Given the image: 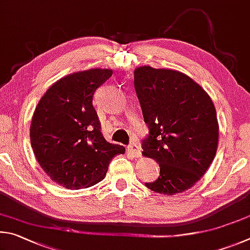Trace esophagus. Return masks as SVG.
Instances as JSON below:
<instances>
[{
  "label": "esophagus",
  "mask_w": 250,
  "mask_h": 250,
  "mask_svg": "<svg viewBox=\"0 0 250 250\" xmlns=\"http://www.w3.org/2000/svg\"><path fill=\"white\" fill-rule=\"evenodd\" d=\"M128 150L130 154H132V156L136 157V158L141 157V155H142V149H141V147H139L137 142L130 143V145L128 146Z\"/></svg>",
  "instance_id": "34e87169"
}]
</instances>
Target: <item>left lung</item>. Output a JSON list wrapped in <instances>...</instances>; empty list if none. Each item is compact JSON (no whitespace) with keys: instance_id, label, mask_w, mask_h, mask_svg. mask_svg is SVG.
<instances>
[{"instance_id":"obj_1","label":"left lung","mask_w":250,"mask_h":250,"mask_svg":"<svg viewBox=\"0 0 250 250\" xmlns=\"http://www.w3.org/2000/svg\"><path fill=\"white\" fill-rule=\"evenodd\" d=\"M134 86L149 133L144 156L159 164L157 180L145 186L173 195L198 182L215 157L216 111L208 94L187 74L149 65L134 71Z\"/></svg>"}]
</instances>
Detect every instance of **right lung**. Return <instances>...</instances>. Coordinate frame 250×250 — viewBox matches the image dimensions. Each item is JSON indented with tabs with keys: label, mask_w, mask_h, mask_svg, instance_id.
Masks as SVG:
<instances>
[{
	"label": "right lung",
	"mask_w": 250,
	"mask_h": 250,
	"mask_svg": "<svg viewBox=\"0 0 250 250\" xmlns=\"http://www.w3.org/2000/svg\"><path fill=\"white\" fill-rule=\"evenodd\" d=\"M112 73L91 69L69 74L47 90L34 112V154L51 180L69 190L103 180L113 157L125 152L123 146L105 141L92 103L96 89Z\"/></svg>",
	"instance_id": "right-lung-1"
}]
</instances>
